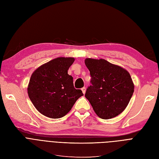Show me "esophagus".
I'll return each instance as SVG.
<instances>
[{
    "label": "esophagus",
    "mask_w": 159,
    "mask_h": 159,
    "mask_svg": "<svg viewBox=\"0 0 159 159\" xmlns=\"http://www.w3.org/2000/svg\"><path fill=\"white\" fill-rule=\"evenodd\" d=\"M81 90H82V92H83V93H85V92H86V88L85 87H83V88H82L81 89Z\"/></svg>",
    "instance_id": "34e87169"
}]
</instances>
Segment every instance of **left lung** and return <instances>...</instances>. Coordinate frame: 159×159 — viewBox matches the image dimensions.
<instances>
[{"label": "left lung", "instance_id": "left-lung-1", "mask_svg": "<svg viewBox=\"0 0 159 159\" xmlns=\"http://www.w3.org/2000/svg\"><path fill=\"white\" fill-rule=\"evenodd\" d=\"M91 85L87 88L86 98L96 115L103 119L114 118L124 111L133 95L134 86L125 69L100 59L86 58Z\"/></svg>", "mask_w": 159, "mask_h": 159}]
</instances>
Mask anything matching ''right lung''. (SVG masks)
Wrapping results in <instances>:
<instances>
[{"instance_id":"add662e5","label":"right lung","mask_w":159,"mask_h":159,"mask_svg":"<svg viewBox=\"0 0 159 159\" xmlns=\"http://www.w3.org/2000/svg\"><path fill=\"white\" fill-rule=\"evenodd\" d=\"M74 61L73 57H57L41 66L32 74L28 95L41 114L52 119L61 118L83 96L80 90L75 89L73 76L67 73Z\"/></svg>"}]
</instances>
